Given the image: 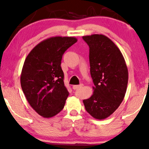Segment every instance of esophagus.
Masks as SVG:
<instances>
[{"label": "esophagus", "instance_id": "1", "mask_svg": "<svg viewBox=\"0 0 149 149\" xmlns=\"http://www.w3.org/2000/svg\"><path fill=\"white\" fill-rule=\"evenodd\" d=\"M83 86H84L83 84H79V85L74 86H73V88H74V90H77V89H79V88H82Z\"/></svg>", "mask_w": 149, "mask_h": 149}]
</instances>
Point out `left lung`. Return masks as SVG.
<instances>
[{
  "mask_svg": "<svg viewBox=\"0 0 149 149\" xmlns=\"http://www.w3.org/2000/svg\"><path fill=\"white\" fill-rule=\"evenodd\" d=\"M89 47L93 95L83 100L86 111L96 119L113 113L126 93L128 71L122 53L111 40L102 34L85 36Z\"/></svg>",
  "mask_w": 149,
  "mask_h": 149,
  "instance_id": "left-lung-1",
  "label": "left lung"
}]
</instances>
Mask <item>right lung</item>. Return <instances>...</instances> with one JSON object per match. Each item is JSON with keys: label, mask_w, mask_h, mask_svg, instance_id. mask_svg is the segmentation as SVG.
Listing matches in <instances>:
<instances>
[{"label": "right lung", "mask_w": 149, "mask_h": 149, "mask_svg": "<svg viewBox=\"0 0 149 149\" xmlns=\"http://www.w3.org/2000/svg\"><path fill=\"white\" fill-rule=\"evenodd\" d=\"M77 40L74 37L49 38L38 44L25 60L22 91L30 106L45 118L56 116L65 104L69 92L61 63L63 54Z\"/></svg>", "instance_id": "add662e5"}]
</instances>
